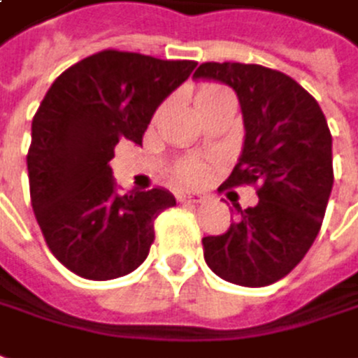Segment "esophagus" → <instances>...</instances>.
I'll list each match as a JSON object with an SVG mask.
<instances>
[{"mask_svg": "<svg viewBox=\"0 0 358 358\" xmlns=\"http://www.w3.org/2000/svg\"><path fill=\"white\" fill-rule=\"evenodd\" d=\"M203 199L206 198L201 194H196V192H182V194H178L180 203H201Z\"/></svg>", "mask_w": 358, "mask_h": 358, "instance_id": "esophagus-1", "label": "esophagus"}]
</instances>
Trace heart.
<instances>
[{
  "label": "heart",
  "mask_w": 358,
  "mask_h": 358,
  "mask_svg": "<svg viewBox=\"0 0 358 358\" xmlns=\"http://www.w3.org/2000/svg\"><path fill=\"white\" fill-rule=\"evenodd\" d=\"M221 97H231V94L225 87L217 86V84H206L196 92V106L203 108L208 103H213ZM208 170L206 166L198 162V160H180L178 164L174 166V178L178 182H186V184H199L201 180L206 178Z\"/></svg>",
  "instance_id": "heart-1"
}]
</instances>
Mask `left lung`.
<instances>
[{"mask_svg": "<svg viewBox=\"0 0 358 358\" xmlns=\"http://www.w3.org/2000/svg\"><path fill=\"white\" fill-rule=\"evenodd\" d=\"M194 76L233 87L243 111V152L220 189L249 184L259 196L255 208L235 203L223 235L201 239L203 259L223 280L268 286L306 257L322 229L333 188L327 121L320 103L278 70L203 62Z\"/></svg>", "mask_w": 358, "mask_h": 358, "instance_id": "8db88e82", "label": "left lung"}]
</instances>
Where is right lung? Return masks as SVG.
Here are the masks:
<instances>
[{
	"label": "right lung",
	"mask_w": 358,
	"mask_h": 358,
	"mask_svg": "<svg viewBox=\"0 0 358 358\" xmlns=\"http://www.w3.org/2000/svg\"><path fill=\"white\" fill-rule=\"evenodd\" d=\"M196 66L108 48L48 87L33 117L27 170L36 223L68 271L111 280L147 259L155 221L176 199L162 188L119 196L109 160L119 138L143 143L157 108Z\"/></svg>",
	"instance_id": "1"
}]
</instances>
